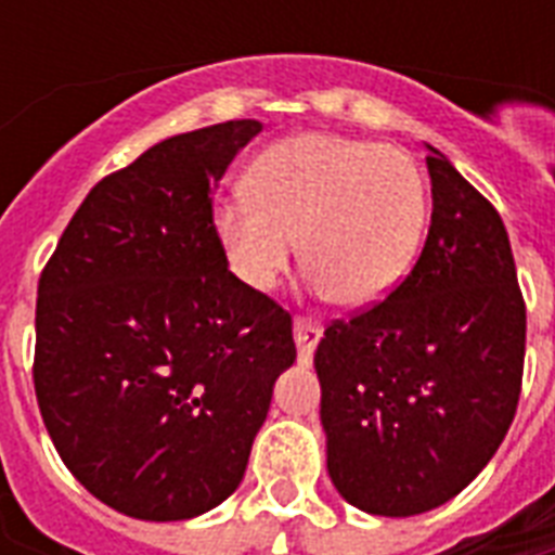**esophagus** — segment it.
I'll list each match as a JSON object with an SVG mask.
<instances>
[{
    "label": "esophagus",
    "instance_id": "esophagus-1",
    "mask_svg": "<svg viewBox=\"0 0 555 555\" xmlns=\"http://www.w3.org/2000/svg\"><path fill=\"white\" fill-rule=\"evenodd\" d=\"M294 337L296 348H299V365H311L313 348H317V343L322 337V325L313 320H305V317H296Z\"/></svg>",
    "mask_w": 555,
    "mask_h": 555
}]
</instances>
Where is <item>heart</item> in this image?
Returning a JSON list of instances; mask_svg holds the SVG:
<instances>
[{
    "instance_id": "obj_1",
    "label": "heart",
    "mask_w": 555,
    "mask_h": 555,
    "mask_svg": "<svg viewBox=\"0 0 555 555\" xmlns=\"http://www.w3.org/2000/svg\"><path fill=\"white\" fill-rule=\"evenodd\" d=\"M250 195L216 209L230 268L270 291L302 238L313 285L365 308L403 279L426 224V184L405 152L339 134L305 132L273 143L247 178Z\"/></svg>"
}]
</instances>
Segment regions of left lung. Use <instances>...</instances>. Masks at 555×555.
<instances>
[{"label": "left lung", "instance_id": "obj_1", "mask_svg": "<svg viewBox=\"0 0 555 555\" xmlns=\"http://www.w3.org/2000/svg\"><path fill=\"white\" fill-rule=\"evenodd\" d=\"M426 167L431 224L414 268L386 299L331 322L313 354L331 481L371 516L455 499L521 395L527 308L504 221L438 150Z\"/></svg>", "mask_w": 555, "mask_h": 555}]
</instances>
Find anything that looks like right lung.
<instances>
[{"label": "right lung", "mask_w": 555, "mask_h": 555, "mask_svg": "<svg viewBox=\"0 0 555 555\" xmlns=\"http://www.w3.org/2000/svg\"><path fill=\"white\" fill-rule=\"evenodd\" d=\"M259 120L176 134L86 195L37 287L34 388L63 464L117 513L181 521L242 483L291 313L227 268L212 190Z\"/></svg>", "instance_id": "1"}]
</instances>
